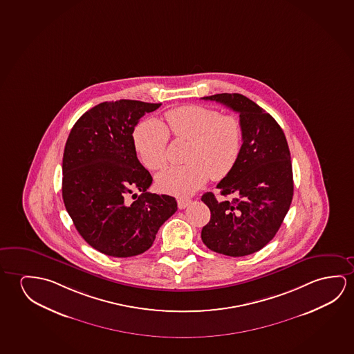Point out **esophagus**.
<instances>
[{
    "label": "esophagus",
    "mask_w": 354,
    "mask_h": 354,
    "mask_svg": "<svg viewBox=\"0 0 354 354\" xmlns=\"http://www.w3.org/2000/svg\"><path fill=\"white\" fill-rule=\"evenodd\" d=\"M190 203V198H185V197H180V198H178V207H179L180 209H184V208L189 206Z\"/></svg>",
    "instance_id": "esophagus-1"
}]
</instances>
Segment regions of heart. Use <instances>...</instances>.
I'll return each instance as SVG.
<instances>
[{"mask_svg": "<svg viewBox=\"0 0 354 354\" xmlns=\"http://www.w3.org/2000/svg\"><path fill=\"white\" fill-rule=\"evenodd\" d=\"M167 125L147 120L133 131L137 156L148 169L158 170L167 163L170 133L180 141L190 142L185 165H175L157 175L159 190L187 196L200 189L207 179L228 176L239 160L244 127L234 115L200 105H186L164 115Z\"/></svg>", "mask_w": 354, "mask_h": 354, "instance_id": "heart-1", "label": "heart"}]
</instances>
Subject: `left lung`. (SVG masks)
<instances>
[{
  "label": "left lung",
  "instance_id": "8db88e82",
  "mask_svg": "<svg viewBox=\"0 0 354 354\" xmlns=\"http://www.w3.org/2000/svg\"><path fill=\"white\" fill-rule=\"evenodd\" d=\"M202 99L236 111L244 127L239 160L217 185L222 196L233 198L217 200L212 192L202 196L211 211L202 241L218 254L250 255L273 239L292 203L288 143L277 121L243 94L222 93Z\"/></svg>",
  "mask_w": 354,
  "mask_h": 354
}]
</instances>
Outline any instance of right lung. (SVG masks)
<instances>
[{"label":"right lung","mask_w":354,"mask_h":354,"mask_svg":"<svg viewBox=\"0 0 354 354\" xmlns=\"http://www.w3.org/2000/svg\"><path fill=\"white\" fill-rule=\"evenodd\" d=\"M160 105L127 99L98 104L77 120L66 142V209L82 238L105 255L143 254L178 209L174 197L147 192L152 176L133 146L135 126ZM133 189L142 194L130 202Z\"/></svg>","instance_id":"obj_1"}]
</instances>
